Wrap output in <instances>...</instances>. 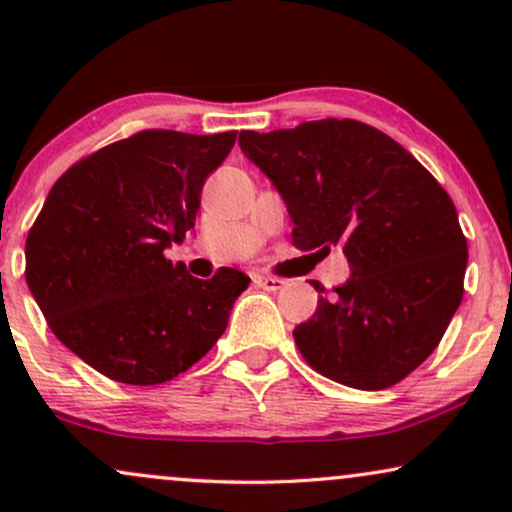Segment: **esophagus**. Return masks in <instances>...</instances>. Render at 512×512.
I'll list each match as a JSON object with an SVG mask.
<instances>
[{
	"label": "esophagus",
	"mask_w": 512,
	"mask_h": 512,
	"mask_svg": "<svg viewBox=\"0 0 512 512\" xmlns=\"http://www.w3.org/2000/svg\"><path fill=\"white\" fill-rule=\"evenodd\" d=\"M252 281H255V284L264 291H279L286 286L284 279H279V276H267V274H255V279Z\"/></svg>",
	"instance_id": "esophagus-1"
}]
</instances>
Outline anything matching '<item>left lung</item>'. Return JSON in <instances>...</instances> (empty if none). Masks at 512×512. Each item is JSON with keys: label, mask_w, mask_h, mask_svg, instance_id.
I'll return each instance as SVG.
<instances>
[{"label": "left lung", "mask_w": 512, "mask_h": 512, "mask_svg": "<svg viewBox=\"0 0 512 512\" xmlns=\"http://www.w3.org/2000/svg\"><path fill=\"white\" fill-rule=\"evenodd\" d=\"M238 144L284 197L293 245L310 257L342 248L349 260L346 284L293 330L310 368L356 390L407 378L462 303L467 238L448 192L404 146L358 120L240 132Z\"/></svg>", "instance_id": "8db88e82"}]
</instances>
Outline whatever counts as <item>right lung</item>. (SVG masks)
<instances>
[{"label":"right lung","mask_w":512,"mask_h":512,"mask_svg":"<svg viewBox=\"0 0 512 512\" xmlns=\"http://www.w3.org/2000/svg\"><path fill=\"white\" fill-rule=\"evenodd\" d=\"M236 132L144 129L74 163L26 238V281L55 337L105 378L161 385L226 332L250 276L202 281L163 250L195 228Z\"/></svg>","instance_id":"obj_1"}]
</instances>
